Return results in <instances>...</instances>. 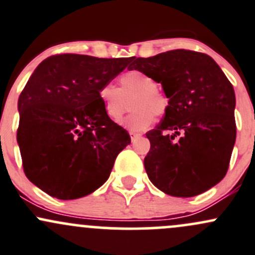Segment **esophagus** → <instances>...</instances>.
<instances>
[{
  "label": "esophagus",
  "mask_w": 255,
  "mask_h": 255,
  "mask_svg": "<svg viewBox=\"0 0 255 255\" xmlns=\"http://www.w3.org/2000/svg\"><path fill=\"white\" fill-rule=\"evenodd\" d=\"M129 135H130V139H132V142H134L136 140V139L138 138H140L141 136V134H139V133H135V132H132V130H130L129 132Z\"/></svg>",
  "instance_id": "34e87169"
}]
</instances>
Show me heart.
I'll return each mask as SVG.
<instances>
[{
  "label": "heart",
  "instance_id": "heart-1",
  "mask_svg": "<svg viewBox=\"0 0 255 255\" xmlns=\"http://www.w3.org/2000/svg\"><path fill=\"white\" fill-rule=\"evenodd\" d=\"M120 88L105 85L100 88L99 99L105 114L119 120L125 114L127 100H132V113L121 125L132 132H142L155 122V115L163 116L169 108L168 98L157 89V82L140 70H129L119 77Z\"/></svg>",
  "mask_w": 255,
  "mask_h": 255
}]
</instances>
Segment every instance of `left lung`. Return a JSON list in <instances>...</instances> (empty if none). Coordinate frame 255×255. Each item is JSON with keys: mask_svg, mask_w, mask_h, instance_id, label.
Returning a JSON list of instances; mask_svg holds the SVG:
<instances>
[{"mask_svg": "<svg viewBox=\"0 0 255 255\" xmlns=\"http://www.w3.org/2000/svg\"><path fill=\"white\" fill-rule=\"evenodd\" d=\"M140 70L161 83L169 108L146 133L151 147L144 158L147 177L175 197H192L217 185L228 172L236 140L234 87L205 53L174 49L133 58Z\"/></svg>", "mask_w": 255, "mask_h": 255, "instance_id": "obj_1", "label": "left lung"}]
</instances>
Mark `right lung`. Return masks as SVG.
<instances>
[{
	"instance_id": "right-lung-1",
	"label": "right lung",
	"mask_w": 255,
	"mask_h": 255,
	"mask_svg": "<svg viewBox=\"0 0 255 255\" xmlns=\"http://www.w3.org/2000/svg\"><path fill=\"white\" fill-rule=\"evenodd\" d=\"M129 61L65 53L33 71L18 100L16 140L25 175L42 191L75 200L110 177L130 136L105 114L99 91Z\"/></svg>"
}]
</instances>
